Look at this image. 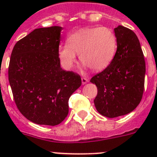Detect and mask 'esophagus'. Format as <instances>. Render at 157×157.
I'll list each match as a JSON object with an SVG mask.
<instances>
[{
	"mask_svg": "<svg viewBox=\"0 0 157 157\" xmlns=\"http://www.w3.org/2000/svg\"><path fill=\"white\" fill-rule=\"evenodd\" d=\"M88 82L89 81L86 78H82V83L83 85H84V84H86V83Z\"/></svg>",
	"mask_w": 157,
	"mask_h": 157,
	"instance_id": "1",
	"label": "esophagus"
}]
</instances>
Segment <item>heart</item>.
Masks as SVG:
<instances>
[{
  "label": "heart",
  "instance_id": "1",
  "mask_svg": "<svg viewBox=\"0 0 157 157\" xmlns=\"http://www.w3.org/2000/svg\"><path fill=\"white\" fill-rule=\"evenodd\" d=\"M117 40L108 27H87L77 30L67 38V45L59 46L58 55L62 66L71 70L76 63V55L84 67L94 71L106 68L115 56Z\"/></svg>",
  "mask_w": 157,
  "mask_h": 157
}]
</instances>
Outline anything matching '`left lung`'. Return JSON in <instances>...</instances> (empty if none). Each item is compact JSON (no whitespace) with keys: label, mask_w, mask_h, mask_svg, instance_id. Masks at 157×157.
Wrapping results in <instances>:
<instances>
[{"label":"left lung","mask_w":157,"mask_h":157,"mask_svg":"<svg viewBox=\"0 0 157 157\" xmlns=\"http://www.w3.org/2000/svg\"><path fill=\"white\" fill-rule=\"evenodd\" d=\"M117 50L110 64L90 82L98 87L94 102L100 114L108 118L127 115L142 98L145 63L139 40L123 26L114 29Z\"/></svg>","instance_id":"8db88e82"}]
</instances>
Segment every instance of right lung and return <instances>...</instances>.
I'll use <instances>...</instances> for the list:
<instances>
[{
    "label": "right lung",
    "instance_id": "add662e5",
    "mask_svg": "<svg viewBox=\"0 0 157 157\" xmlns=\"http://www.w3.org/2000/svg\"><path fill=\"white\" fill-rule=\"evenodd\" d=\"M61 27L34 30L12 49L8 80L18 109L39 125L56 126L68 114V100L82 84L76 73L60 67Z\"/></svg>",
    "mask_w": 157,
    "mask_h": 157
}]
</instances>
